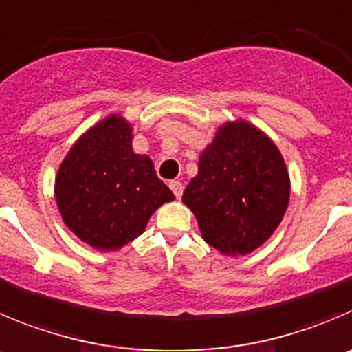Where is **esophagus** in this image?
I'll list each match as a JSON object with an SVG mask.
<instances>
[{"mask_svg": "<svg viewBox=\"0 0 352 352\" xmlns=\"http://www.w3.org/2000/svg\"><path fill=\"white\" fill-rule=\"evenodd\" d=\"M170 189H172V191H173L175 198L180 199V196H182V191H184L182 182H179V180H172V182H170Z\"/></svg>", "mask_w": 352, "mask_h": 352, "instance_id": "obj_1", "label": "esophagus"}]
</instances>
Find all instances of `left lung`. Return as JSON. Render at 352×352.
Masks as SVG:
<instances>
[{
	"label": "left lung",
	"mask_w": 352,
	"mask_h": 352,
	"mask_svg": "<svg viewBox=\"0 0 352 352\" xmlns=\"http://www.w3.org/2000/svg\"><path fill=\"white\" fill-rule=\"evenodd\" d=\"M288 199L290 177L280 149L243 120L217 130L182 196L203 239L232 257L250 254L271 238Z\"/></svg>",
	"instance_id": "left-lung-1"
}]
</instances>
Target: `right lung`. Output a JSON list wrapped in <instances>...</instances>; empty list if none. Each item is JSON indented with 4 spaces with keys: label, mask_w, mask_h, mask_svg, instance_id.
Returning a JSON list of instances; mask_svg holds the SVG:
<instances>
[{
    "label": "right lung",
    "mask_w": 352,
    "mask_h": 352,
    "mask_svg": "<svg viewBox=\"0 0 352 352\" xmlns=\"http://www.w3.org/2000/svg\"><path fill=\"white\" fill-rule=\"evenodd\" d=\"M131 131L120 114L104 118L71 147L55 179L62 221L97 250H120L139 238L151 215L175 199L151 157L133 153Z\"/></svg>",
    "instance_id": "add662e5"
}]
</instances>
